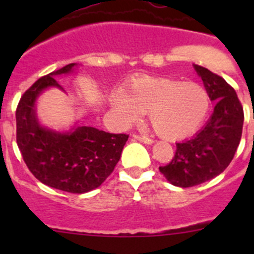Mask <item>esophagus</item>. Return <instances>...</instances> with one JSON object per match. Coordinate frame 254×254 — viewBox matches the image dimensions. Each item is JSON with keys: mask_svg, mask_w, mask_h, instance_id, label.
Segmentation results:
<instances>
[{"mask_svg": "<svg viewBox=\"0 0 254 254\" xmlns=\"http://www.w3.org/2000/svg\"><path fill=\"white\" fill-rule=\"evenodd\" d=\"M134 139L139 140L140 142L147 143V145H151V143H153V140H152V139H150V137H147V136H143V135L135 134V135H134Z\"/></svg>", "mask_w": 254, "mask_h": 254, "instance_id": "1", "label": "esophagus"}]
</instances>
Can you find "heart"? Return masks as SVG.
Returning <instances> with one entry per match:
<instances>
[{
    "instance_id": "1",
    "label": "heart",
    "mask_w": 254,
    "mask_h": 254,
    "mask_svg": "<svg viewBox=\"0 0 254 254\" xmlns=\"http://www.w3.org/2000/svg\"><path fill=\"white\" fill-rule=\"evenodd\" d=\"M111 102L125 123L136 122L148 113L156 134L166 140H181L195 132L211 107L203 84L150 77L131 82Z\"/></svg>"
}]
</instances>
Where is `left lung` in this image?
I'll use <instances>...</instances> for the list:
<instances>
[{
  "label": "left lung",
  "instance_id": "1",
  "mask_svg": "<svg viewBox=\"0 0 254 254\" xmlns=\"http://www.w3.org/2000/svg\"><path fill=\"white\" fill-rule=\"evenodd\" d=\"M212 102L214 113L191 139L177 143L175 157L160 172L181 188L198 186L224 172L236 153L242 136L243 108L235 89L221 76L194 65Z\"/></svg>",
  "mask_w": 254,
  "mask_h": 254
}]
</instances>
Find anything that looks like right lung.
Here are the masks:
<instances>
[{
	"label": "right lung",
	"mask_w": 254,
	"mask_h": 254,
	"mask_svg": "<svg viewBox=\"0 0 254 254\" xmlns=\"http://www.w3.org/2000/svg\"><path fill=\"white\" fill-rule=\"evenodd\" d=\"M76 64L39 78L24 92L16 111L17 145L33 176L51 188L82 194L98 188L114 171L129 135L92 127L59 132L42 127L35 111L38 97L50 87L63 89L55 76L73 71Z\"/></svg>",
	"instance_id": "right-lung-1"
}]
</instances>
